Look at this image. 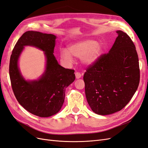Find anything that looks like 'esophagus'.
Instances as JSON below:
<instances>
[{"instance_id": "obj_1", "label": "esophagus", "mask_w": 148, "mask_h": 148, "mask_svg": "<svg viewBox=\"0 0 148 148\" xmlns=\"http://www.w3.org/2000/svg\"><path fill=\"white\" fill-rule=\"evenodd\" d=\"M75 77H76V78H77V79H79V78H81L82 75L79 72H78V71H77V72L75 73Z\"/></svg>"}]
</instances>
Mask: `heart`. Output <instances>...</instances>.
Wrapping results in <instances>:
<instances>
[{
  "instance_id": "obj_1",
  "label": "heart",
  "mask_w": 148,
  "mask_h": 148,
  "mask_svg": "<svg viewBox=\"0 0 148 148\" xmlns=\"http://www.w3.org/2000/svg\"><path fill=\"white\" fill-rule=\"evenodd\" d=\"M102 51V46L93 40H84L73 43L69 47L68 51L60 52L61 59L67 62H72L71 56L82 59L84 64L91 65L95 62Z\"/></svg>"
}]
</instances>
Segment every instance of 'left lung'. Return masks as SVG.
I'll use <instances>...</instances> for the list:
<instances>
[{"label": "left lung", "mask_w": 148, "mask_h": 148, "mask_svg": "<svg viewBox=\"0 0 148 148\" xmlns=\"http://www.w3.org/2000/svg\"><path fill=\"white\" fill-rule=\"evenodd\" d=\"M118 36L108 53L101 54L84 74L85 95L92 110L109 115L122 110L131 100L140 83L138 53L129 36Z\"/></svg>", "instance_id": "8db88e82"}]
</instances>
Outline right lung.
<instances>
[{
	"label": "right lung",
	"instance_id": "obj_1",
	"mask_svg": "<svg viewBox=\"0 0 148 148\" xmlns=\"http://www.w3.org/2000/svg\"><path fill=\"white\" fill-rule=\"evenodd\" d=\"M56 36L38 31L25 32L13 48L10 60L9 75L16 99L29 112L41 117L57 114L64 104L65 89L75 81V70L60 65L53 55ZM25 45H33L45 52L47 69L38 80L27 82L22 77L17 60Z\"/></svg>",
	"mask_w": 148,
	"mask_h": 148
}]
</instances>
